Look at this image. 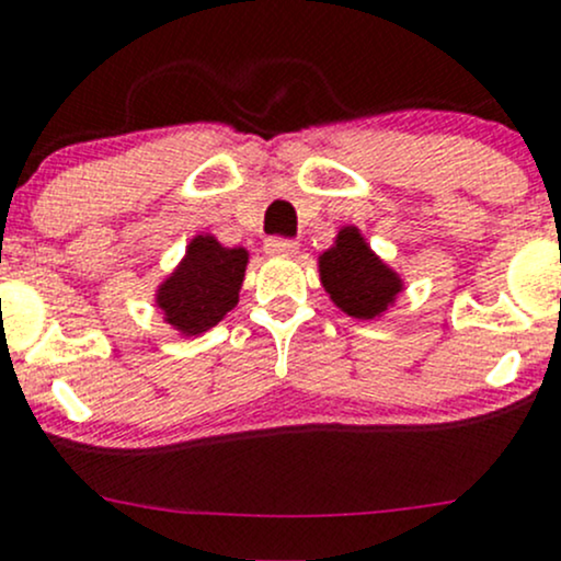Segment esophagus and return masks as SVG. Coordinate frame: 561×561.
<instances>
[{
	"label": "esophagus",
	"instance_id": "1",
	"mask_svg": "<svg viewBox=\"0 0 561 561\" xmlns=\"http://www.w3.org/2000/svg\"><path fill=\"white\" fill-rule=\"evenodd\" d=\"M298 252V242L293 239H268L266 242V255L271 257H293Z\"/></svg>",
	"mask_w": 561,
	"mask_h": 561
}]
</instances>
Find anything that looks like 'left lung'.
Masks as SVG:
<instances>
[{
    "label": "left lung",
    "instance_id": "obj_1",
    "mask_svg": "<svg viewBox=\"0 0 561 561\" xmlns=\"http://www.w3.org/2000/svg\"><path fill=\"white\" fill-rule=\"evenodd\" d=\"M319 279L332 304L354 319L380 317L404 290L402 276L375 255L356 226H343L319 255Z\"/></svg>",
    "mask_w": 561,
    "mask_h": 561
}]
</instances>
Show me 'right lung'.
Listing matches in <instances>:
<instances>
[{
    "label": "right lung",
    "mask_w": 561,
    "mask_h": 561,
    "mask_svg": "<svg viewBox=\"0 0 561 561\" xmlns=\"http://www.w3.org/2000/svg\"><path fill=\"white\" fill-rule=\"evenodd\" d=\"M250 252L224 248L213 233H196L175 271L157 287L164 322L181 335H202L239 304Z\"/></svg>",
    "instance_id": "1"
}]
</instances>
